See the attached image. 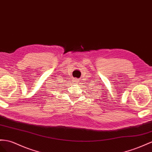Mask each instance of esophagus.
Returning <instances> with one entry per match:
<instances>
[{"instance_id":"obj_1","label":"esophagus","mask_w":152,"mask_h":152,"mask_svg":"<svg viewBox=\"0 0 152 152\" xmlns=\"http://www.w3.org/2000/svg\"><path fill=\"white\" fill-rule=\"evenodd\" d=\"M75 83H77V80H75Z\"/></svg>"}]
</instances>
